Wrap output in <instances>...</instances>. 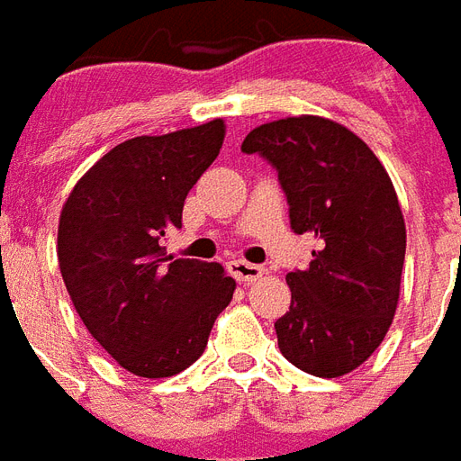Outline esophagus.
Here are the masks:
<instances>
[{
  "instance_id": "obj_1",
  "label": "esophagus",
  "mask_w": 461,
  "mask_h": 461,
  "mask_svg": "<svg viewBox=\"0 0 461 461\" xmlns=\"http://www.w3.org/2000/svg\"><path fill=\"white\" fill-rule=\"evenodd\" d=\"M228 272L243 284L258 282L259 276L265 275V269L259 267V265H252V262H245V259H230L228 262Z\"/></svg>"
}]
</instances>
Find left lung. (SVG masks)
<instances>
[{
  "mask_svg": "<svg viewBox=\"0 0 461 461\" xmlns=\"http://www.w3.org/2000/svg\"><path fill=\"white\" fill-rule=\"evenodd\" d=\"M243 152L276 169L292 230L318 240L309 267L286 275L279 349L313 376L348 375L382 345L399 306L406 223L396 189L362 138L321 116L262 123Z\"/></svg>",
  "mask_w": 461,
  "mask_h": 461,
  "instance_id": "obj_1",
  "label": "left lung"
}]
</instances>
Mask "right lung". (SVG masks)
<instances>
[{
	"label": "right lung",
	"mask_w": 461,
	"mask_h": 461,
	"mask_svg": "<svg viewBox=\"0 0 461 461\" xmlns=\"http://www.w3.org/2000/svg\"><path fill=\"white\" fill-rule=\"evenodd\" d=\"M223 138L221 119L131 138L86 169L62 206V282L86 330L131 375L162 379L194 365L233 299L235 279L218 262L162 248Z\"/></svg>",
	"instance_id": "add662e5"
}]
</instances>
